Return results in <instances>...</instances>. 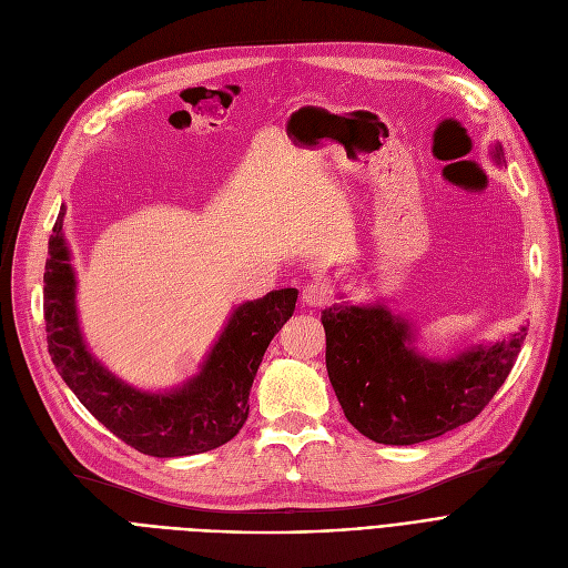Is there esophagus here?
Wrapping results in <instances>:
<instances>
[{"instance_id":"obj_1","label":"esophagus","mask_w":568,"mask_h":568,"mask_svg":"<svg viewBox=\"0 0 568 568\" xmlns=\"http://www.w3.org/2000/svg\"><path fill=\"white\" fill-rule=\"evenodd\" d=\"M302 302L306 306H313V308H320L324 304H329V287H326L324 283H320V281L308 283L304 287V292H302Z\"/></svg>"}]
</instances>
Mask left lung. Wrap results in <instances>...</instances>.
<instances>
[{"instance_id": "obj_1", "label": "left lung", "mask_w": 568, "mask_h": 568, "mask_svg": "<svg viewBox=\"0 0 568 568\" xmlns=\"http://www.w3.org/2000/svg\"><path fill=\"white\" fill-rule=\"evenodd\" d=\"M504 163L499 142L493 146ZM326 373L347 422L379 444H419L469 424L509 377L527 326L449 359L416 347V326L384 302L322 311Z\"/></svg>"}]
</instances>
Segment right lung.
Here are the masks:
<instances>
[{"label": "right lung", "instance_id": "obj_1", "mask_svg": "<svg viewBox=\"0 0 568 568\" xmlns=\"http://www.w3.org/2000/svg\"><path fill=\"white\" fill-rule=\"evenodd\" d=\"M59 209L43 274V313L52 364L78 400L122 442L146 456L179 458L212 452L248 419V396L262 356L292 317L294 287L239 304L200 371L168 392H142L108 371L80 329L75 268Z\"/></svg>", "mask_w": 568, "mask_h": 568}]
</instances>
